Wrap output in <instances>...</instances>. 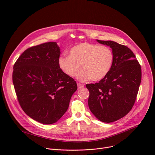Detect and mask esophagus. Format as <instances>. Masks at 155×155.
I'll return each instance as SVG.
<instances>
[{
	"label": "esophagus",
	"mask_w": 155,
	"mask_h": 155,
	"mask_svg": "<svg viewBox=\"0 0 155 155\" xmlns=\"http://www.w3.org/2000/svg\"><path fill=\"white\" fill-rule=\"evenodd\" d=\"M77 85H78V88H83L84 87V84H80V83H77Z\"/></svg>",
	"instance_id": "1"
}]
</instances>
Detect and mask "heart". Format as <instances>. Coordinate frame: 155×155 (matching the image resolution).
Wrapping results in <instances>:
<instances>
[{
  "label": "heart",
  "mask_w": 155,
  "mask_h": 155,
  "mask_svg": "<svg viewBox=\"0 0 155 155\" xmlns=\"http://www.w3.org/2000/svg\"><path fill=\"white\" fill-rule=\"evenodd\" d=\"M114 60L112 50L109 47L97 44L83 43L73 46L69 56L62 55L58 58L61 70L67 75L77 76L80 82L92 79L97 82L106 77L110 72Z\"/></svg>",
  "instance_id": "heart-1"
}]
</instances>
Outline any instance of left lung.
Here are the masks:
<instances>
[{"label": "left lung", "mask_w": 155, "mask_h": 155, "mask_svg": "<svg viewBox=\"0 0 155 155\" xmlns=\"http://www.w3.org/2000/svg\"><path fill=\"white\" fill-rule=\"evenodd\" d=\"M97 40L112 48L114 60L106 77L98 83L86 85L90 93L88 104L97 119L109 123L124 117L132 109L141 84V68L126 46Z\"/></svg>", "instance_id": "1"}]
</instances>
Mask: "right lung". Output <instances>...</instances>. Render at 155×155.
I'll return each mask as SVG.
<instances>
[{"label": "right lung", "instance_id": "obj_1", "mask_svg": "<svg viewBox=\"0 0 155 155\" xmlns=\"http://www.w3.org/2000/svg\"><path fill=\"white\" fill-rule=\"evenodd\" d=\"M60 48L48 42L28 48L14 64L12 82L21 108L44 124L58 121L77 90L74 79L59 67Z\"/></svg>", "mask_w": 155, "mask_h": 155}]
</instances>
